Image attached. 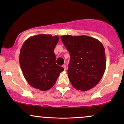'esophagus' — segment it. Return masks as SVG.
I'll return each mask as SVG.
<instances>
[{
    "mask_svg": "<svg viewBox=\"0 0 124 124\" xmlns=\"http://www.w3.org/2000/svg\"><path fill=\"white\" fill-rule=\"evenodd\" d=\"M62 67H63V68L64 69V70H66V65H63V66H62Z\"/></svg>",
    "mask_w": 124,
    "mask_h": 124,
    "instance_id": "obj_1",
    "label": "esophagus"
}]
</instances>
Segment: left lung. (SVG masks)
I'll list each match as a JSON object with an SVG mask.
<instances>
[{"label":"left lung","mask_w":124,"mask_h":124,"mask_svg":"<svg viewBox=\"0 0 124 124\" xmlns=\"http://www.w3.org/2000/svg\"><path fill=\"white\" fill-rule=\"evenodd\" d=\"M61 38L70 53L68 73L72 86L82 92L93 88L106 70V54L103 44L96 38L86 35H62Z\"/></svg>","instance_id":"obj_1"}]
</instances>
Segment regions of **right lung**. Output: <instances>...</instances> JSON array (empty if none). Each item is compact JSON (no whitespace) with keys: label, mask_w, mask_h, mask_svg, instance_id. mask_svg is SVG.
<instances>
[{"label":"right lung","mask_w":124,"mask_h":124,"mask_svg":"<svg viewBox=\"0 0 124 124\" xmlns=\"http://www.w3.org/2000/svg\"><path fill=\"white\" fill-rule=\"evenodd\" d=\"M58 41V36L39 34L30 37L23 44L20 65L25 80L35 89H50L64 70L55 62L54 51Z\"/></svg>","instance_id":"obj_1"}]
</instances>
